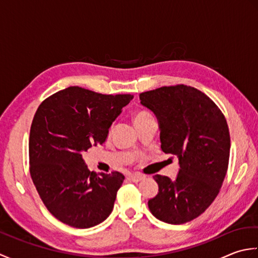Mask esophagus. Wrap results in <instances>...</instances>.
<instances>
[{
    "mask_svg": "<svg viewBox=\"0 0 258 258\" xmlns=\"http://www.w3.org/2000/svg\"><path fill=\"white\" fill-rule=\"evenodd\" d=\"M130 179L132 180V182H140V180H142V179H144V176L143 175H141V174H133V175H131L130 176Z\"/></svg>",
    "mask_w": 258,
    "mask_h": 258,
    "instance_id": "esophagus-1",
    "label": "esophagus"
}]
</instances>
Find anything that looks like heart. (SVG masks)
<instances>
[{"label":"heart","instance_id":"b5f03b06","mask_svg":"<svg viewBox=\"0 0 258 258\" xmlns=\"http://www.w3.org/2000/svg\"><path fill=\"white\" fill-rule=\"evenodd\" d=\"M149 116H151L150 113H147V112H139V113H136V115L134 116V122H138V120L146 118V117H149Z\"/></svg>","mask_w":258,"mask_h":258}]
</instances>
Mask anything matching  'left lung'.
I'll return each mask as SVG.
<instances>
[{
    "mask_svg": "<svg viewBox=\"0 0 258 258\" xmlns=\"http://www.w3.org/2000/svg\"><path fill=\"white\" fill-rule=\"evenodd\" d=\"M140 100L158 120L162 151L177 156L179 165L174 180L155 175L158 193L149 208L162 222L187 223L222 187L231 150L227 122L216 104L191 86H163L141 93Z\"/></svg>",
    "mask_w": 258,
    "mask_h": 258,
    "instance_id": "obj_1",
    "label": "left lung"
}]
</instances>
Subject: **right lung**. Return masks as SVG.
Listing matches in <instances>:
<instances>
[{
	"label": "right lung",
	"mask_w": 258,
	"mask_h": 258,
	"mask_svg": "<svg viewBox=\"0 0 258 258\" xmlns=\"http://www.w3.org/2000/svg\"><path fill=\"white\" fill-rule=\"evenodd\" d=\"M133 95H104L70 86L43 101L30 131V173L44 205L58 221L90 228L112 213L124 180L119 172H91L83 160L103 144Z\"/></svg>",
	"instance_id": "obj_1"
}]
</instances>
